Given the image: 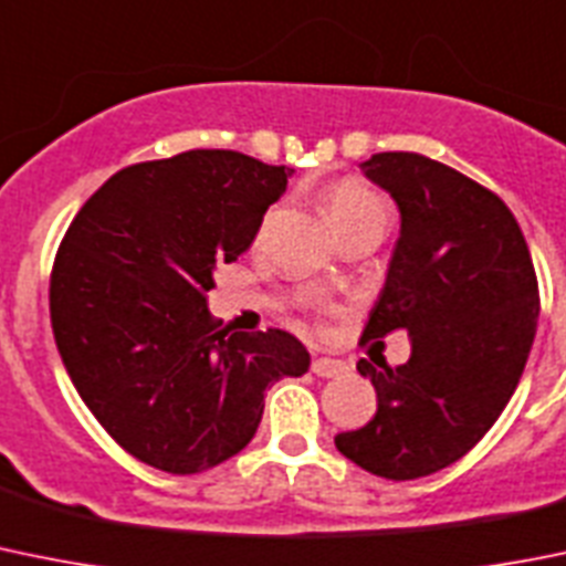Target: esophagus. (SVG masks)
<instances>
[{"mask_svg": "<svg viewBox=\"0 0 566 566\" xmlns=\"http://www.w3.org/2000/svg\"><path fill=\"white\" fill-rule=\"evenodd\" d=\"M313 374H318V377L324 379H335V377H343V374H348V366L340 360H332V357H315Z\"/></svg>", "mask_w": 566, "mask_h": 566, "instance_id": "34e87169", "label": "esophagus"}]
</instances>
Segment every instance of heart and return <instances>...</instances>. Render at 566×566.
<instances>
[{
	"label": "heart",
	"mask_w": 566,
	"mask_h": 566,
	"mask_svg": "<svg viewBox=\"0 0 566 566\" xmlns=\"http://www.w3.org/2000/svg\"><path fill=\"white\" fill-rule=\"evenodd\" d=\"M324 214L332 229L343 231L348 226L366 223V220H385V203L366 184L355 181V178H340L326 187Z\"/></svg>",
	"instance_id": "heart-1"
}]
</instances>
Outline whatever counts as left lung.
I'll return each mask as SVG.
<instances>
[{
  "label": "left lung",
  "mask_w": 566,
  "mask_h": 566,
  "mask_svg": "<svg viewBox=\"0 0 566 566\" xmlns=\"http://www.w3.org/2000/svg\"><path fill=\"white\" fill-rule=\"evenodd\" d=\"M360 170L399 209L363 340L405 329L410 360L357 363L377 413L335 447L379 478L416 480L467 455L509 405L536 335V271L509 206L472 178L421 153H374Z\"/></svg>",
  "instance_id": "1"
}]
</instances>
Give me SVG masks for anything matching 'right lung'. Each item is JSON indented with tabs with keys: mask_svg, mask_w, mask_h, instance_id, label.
<instances>
[{
	"mask_svg": "<svg viewBox=\"0 0 566 566\" xmlns=\"http://www.w3.org/2000/svg\"><path fill=\"white\" fill-rule=\"evenodd\" d=\"M290 167L187 150L111 176L69 226L50 282L57 352L125 452L198 474L248 447L265 390L310 368L290 332H220L214 271L253 242Z\"/></svg>",
	"mask_w": 566,
	"mask_h": 566,
	"instance_id": "obj_1",
	"label": "right lung"
}]
</instances>
